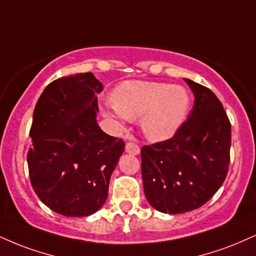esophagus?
Returning <instances> with one entry per match:
<instances>
[{
    "mask_svg": "<svg viewBox=\"0 0 256 256\" xmlns=\"http://www.w3.org/2000/svg\"><path fill=\"white\" fill-rule=\"evenodd\" d=\"M125 150L126 152L131 154V155H138L140 152V148L138 146V144L134 143V142H128V143H126Z\"/></svg>",
    "mask_w": 256,
    "mask_h": 256,
    "instance_id": "esophagus-1",
    "label": "esophagus"
}]
</instances>
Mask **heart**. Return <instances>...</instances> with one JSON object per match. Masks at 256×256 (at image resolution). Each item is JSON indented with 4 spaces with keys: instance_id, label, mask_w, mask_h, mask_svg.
<instances>
[{
    "instance_id": "b5f03b06",
    "label": "heart",
    "mask_w": 256,
    "mask_h": 256,
    "mask_svg": "<svg viewBox=\"0 0 256 256\" xmlns=\"http://www.w3.org/2000/svg\"><path fill=\"white\" fill-rule=\"evenodd\" d=\"M112 101L110 110L116 118H140L142 130L154 142L173 137L190 107V95L182 86L148 81L120 83L113 92Z\"/></svg>"
}]
</instances>
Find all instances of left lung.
I'll return each instance as SVG.
<instances>
[{"label":"left lung","mask_w":256,"mask_h":256,"mask_svg":"<svg viewBox=\"0 0 256 256\" xmlns=\"http://www.w3.org/2000/svg\"><path fill=\"white\" fill-rule=\"evenodd\" d=\"M194 94L188 119L167 140L140 150L146 200L163 214H184L208 202L226 180L232 124L214 92L184 80Z\"/></svg>","instance_id":"8db88e82"}]
</instances>
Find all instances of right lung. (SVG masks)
<instances>
[{"label":"right lung","instance_id":"obj_1","mask_svg":"<svg viewBox=\"0 0 256 256\" xmlns=\"http://www.w3.org/2000/svg\"><path fill=\"white\" fill-rule=\"evenodd\" d=\"M102 84L92 72L52 81L36 104L27 152L36 194L66 217L96 212L108 196L110 178L125 149L96 122Z\"/></svg>","mask_w":256,"mask_h":256}]
</instances>
